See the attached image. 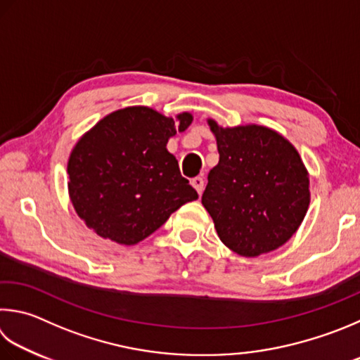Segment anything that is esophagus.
<instances>
[{
  "label": "esophagus",
  "instance_id": "1",
  "mask_svg": "<svg viewBox=\"0 0 360 360\" xmlns=\"http://www.w3.org/2000/svg\"><path fill=\"white\" fill-rule=\"evenodd\" d=\"M192 186L195 187V191L198 192V195H201L202 188H205V179L200 178V176H197V178L192 179Z\"/></svg>",
  "mask_w": 360,
  "mask_h": 360
}]
</instances>
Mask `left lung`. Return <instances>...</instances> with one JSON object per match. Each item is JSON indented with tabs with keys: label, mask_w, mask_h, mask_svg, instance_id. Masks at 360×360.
<instances>
[{
	"label": "left lung",
	"mask_w": 360,
	"mask_h": 360,
	"mask_svg": "<svg viewBox=\"0 0 360 360\" xmlns=\"http://www.w3.org/2000/svg\"><path fill=\"white\" fill-rule=\"evenodd\" d=\"M219 163L207 174L201 202L221 243L240 257H258L288 240L310 202L309 173L291 143L263 126L220 127Z\"/></svg>",
	"instance_id": "1"
}]
</instances>
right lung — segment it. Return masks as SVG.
<instances>
[{"label":"right lung","instance_id":"add662e5","mask_svg":"<svg viewBox=\"0 0 360 360\" xmlns=\"http://www.w3.org/2000/svg\"><path fill=\"white\" fill-rule=\"evenodd\" d=\"M191 113L167 117L148 107L110 113L84 134L68 162L69 195L88 228L117 244L134 245L153 234L176 209L198 198L167 151Z\"/></svg>","mask_w":360,"mask_h":360}]
</instances>
